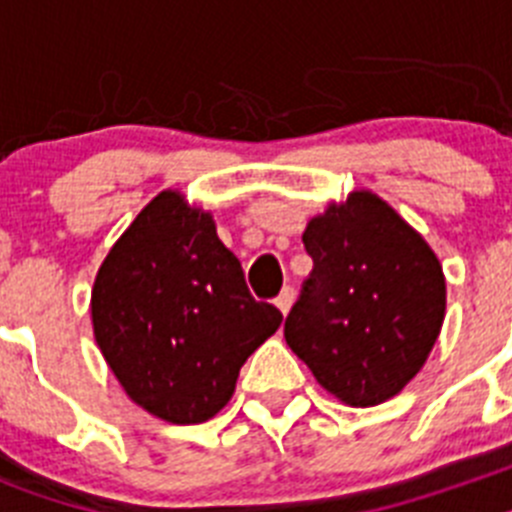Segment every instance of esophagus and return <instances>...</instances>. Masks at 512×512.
Wrapping results in <instances>:
<instances>
[{
  "label": "esophagus",
  "instance_id": "obj_1",
  "mask_svg": "<svg viewBox=\"0 0 512 512\" xmlns=\"http://www.w3.org/2000/svg\"><path fill=\"white\" fill-rule=\"evenodd\" d=\"M274 302H277L279 312H282V315H287V312L292 310V302H295V289H292V287H284V289H282V295H279Z\"/></svg>",
  "mask_w": 512,
  "mask_h": 512
}]
</instances>
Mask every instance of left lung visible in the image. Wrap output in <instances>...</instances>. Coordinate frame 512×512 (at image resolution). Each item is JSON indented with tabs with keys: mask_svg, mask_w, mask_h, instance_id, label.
I'll return each instance as SVG.
<instances>
[{
	"mask_svg": "<svg viewBox=\"0 0 512 512\" xmlns=\"http://www.w3.org/2000/svg\"><path fill=\"white\" fill-rule=\"evenodd\" d=\"M302 243L315 266L284 338L343 405H382L423 369L441 333V261L369 189L330 202L307 223Z\"/></svg>",
	"mask_w": 512,
	"mask_h": 512,
	"instance_id": "obj_1",
	"label": "left lung"
}]
</instances>
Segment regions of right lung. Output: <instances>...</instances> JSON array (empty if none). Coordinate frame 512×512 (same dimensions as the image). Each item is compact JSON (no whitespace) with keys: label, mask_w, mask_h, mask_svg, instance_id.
Segmentation results:
<instances>
[{"label":"right lung","mask_w":512,"mask_h":512,"mask_svg":"<svg viewBox=\"0 0 512 512\" xmlns=\"http://www.w3.org/2000/svg\"><path fill=\"white\" fill-rule=\"evenodd\" d=\"M94 338L125 395L194 425L230 402L241 366L282 325L256 302L212 212L164 189L104 256L92 287Z\"/></svg>","instance_id":"right-lung-1"}]
</instances>
